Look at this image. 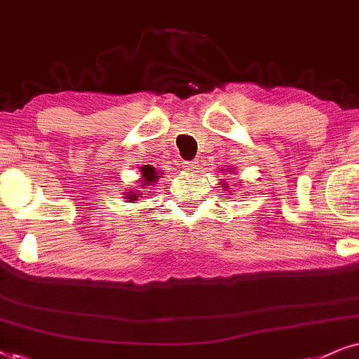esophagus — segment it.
I'll use <instances>...</instances> for the list:
<instances>
[{
	"label": "esophagus",
	"instance_id": "esophagus-1",
	"mask_svg": "<svg viewBox=\"0 0 359 359\" xmlns=\"http://www.w3.org/2000/svg\"><path fill=\"white\" fill-rule=\"evenodd\" d=\"M182 167H184V170H187V172H192L195 167H197V162H194V161H185V162H182Z\"/></svg>",
	"mask_w": 359,
	"mask_h": 359
}]
</instances>
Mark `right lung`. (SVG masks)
I'll use <instances>...</instances> for the list:
<instances>
[{"mask_svg": "<svg viewBox=\"0 0 359 359\" xmlns=\"http://www.w3.org/2000/svg\"><path fill=\"white\" fill-rule=\"evenodd\" d=\"M141 172H142L141 187H144V185H149L151 182H156L157 177H159L156 174V170L152 169V167H142ZM137 195H140V192H131L130 194V202H135V200H137Z\"/></svg>", "mask_w": 359, "mask_h": 359, "instance_id": "1", "label": "right lung"}]
</instances>
